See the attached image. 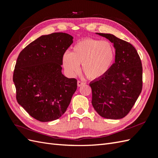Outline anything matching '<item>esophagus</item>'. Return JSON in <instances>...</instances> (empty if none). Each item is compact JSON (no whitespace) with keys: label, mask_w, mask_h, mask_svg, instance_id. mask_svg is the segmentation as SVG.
Returning <instances> with one entry per match:
<instances>
[{"label":"esophagus","mask_w":158,"mask_h":158,"mask_svg":"<svg viewBox=\"0 0 158 158\" xmlns=\"http://www.w3.org/2000/svg\"><path fill=\"white\" fill-rule=\"evenodd\" d=\"M84 84H85L84 82H82V81H77V85H78V87H80V86H81V85H84Z\"/></svg>","instance_id":"obj_1"}]
</instances>
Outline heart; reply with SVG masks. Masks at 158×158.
I'll return each mask as SVG.
<instances>
[{
  "mask_svg": "<svg viewBox=\"0 0 158 158\" xmlns=\"http://www.w3.org/2000/svg\"><path fill=\"white\" fill-rule=\"evenodd\" d=\"M115 59V49L110 43L94 39H82L63 56V65L70 75L79 73V65L89 79L101 78L109 71Z\"/></svg>",
  "mask_w": 158,
  "mask_h": 158,
  "instance_id": "b5f03b06",
  "label": "heart"
}]
</instances>
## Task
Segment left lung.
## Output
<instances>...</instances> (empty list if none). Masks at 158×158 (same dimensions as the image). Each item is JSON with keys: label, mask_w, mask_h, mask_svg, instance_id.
Listing matches in <instances>:
<instances>
[{"label": "left lung", "mask_w": 158, "mask_h": 158, "mask_svg": "<svg viewBox=\"0 0 158 158\" xmlns=\"http://www.w3.org/2000/svg\"><path fill=\"white\" fill-rule=\"evenodd\" d=\"M97 34L113 43L115 61L105 75L89 83L92 104L101 117L122 119L129 113L142 91L141 60L130 43L110 34Z\"/></svg>", "instance_id": "left-lung-1"}]
</instances>
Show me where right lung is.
Instances as JSON below:
<instances>
[{
    "instance_id": "add662e5",
    "label": "right lung",
    "mask_w": 158,
    "mask_h": 158,
    "mask_svg": "<svg viewBox=\"0 0 158 158\" xmlns=\"http://www.w3.org/2000/svg\"><path fill=\"white\" fill-rule=\"evenodd\" d=\"M73 37L63 32L40 36L19 53L13 81L19 105L42 122L59 119L77 88L75 78L62 73L64 53Z\"/></svg>"
}]
</instances>
